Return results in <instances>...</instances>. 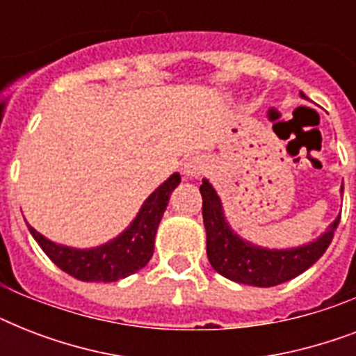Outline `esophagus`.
Segmentation results:
<instances>
[{"label": "esophagus", "instance_id": "esophagus-1", "mask_svg": "<svg viewBox=\"0 0 356 356\" xmlns=\"http://www.w3.org/2000/svg\"><path fill=\"white\" fill-rule=\"evenodd\" d=\"M205 168H207L205 159L200 155H194V156H190L188 161L184 162L183 173L188 179H194V177H200L201 173L205 172Z\"/></svg>", "mask_w": 356, "mask_h": 356}]
</instances>
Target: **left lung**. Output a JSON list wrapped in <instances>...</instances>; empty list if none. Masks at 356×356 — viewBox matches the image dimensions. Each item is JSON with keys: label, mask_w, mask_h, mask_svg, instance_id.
<instances>
[{"label": "left lung", "mask_w": 356, "mask_h": 356, "mask_svg": "<svg viewBox=\"0 0 356 356\" xmlns=\"http://www.w3.org/2000/svg\"><path fill=\"white\" fill-rule=\"evenodd\" d=\"M301 97L307 99L303 92ZM200 192L203 197V223L207 231L209 262L220 275L249 286H277L309 270L325 253L340 223L338 216L325 233L299 248H260L240 238L231 229L223 214L222 200L207 179H203Z\"/></svg>", "instance_id": "1"}]
</instances>
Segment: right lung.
Listing matches in <instances>:
<instances>
[{"mask_svg":"<svg viewBox=\"0 0 356 356\" xmlns=\"http://www.w3.org/2000/svg\"><path fill=\"white\" fill-rule=\"evenodd\" d=\"M179 183H181L179 173L170 175V179H166L144 201V205L131 225L122 234L97 248H68L63 243L47 240L46 236L36 233V229L31 225L29 231L42 251L68 275L86 282L120 281L142 270L153 257L156 229L162 220V214L166 211L170 195L177 188Z\"/></svg>","mask_w":356,"mask_h":356,"instance_id":"obj_1","label":"right lung"}]
</instances>
